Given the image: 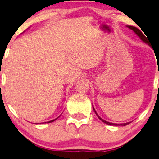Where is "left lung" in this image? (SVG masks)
Wrapping results in <instances>:
<instances>
[{
  "label": "left lung",
  "instance_id": "obj_1",
  "mask_svg": "<svg viewBox=\"0 0 159 159\" xmlns=\"http://www.w3.org/2000/svg\"><path fill=\"white\" fill-rule=\"evenodd\" d=\"M128 28H130V29L131 30H132L134 32V33L138 35V36L139 37V38H141V40H142V41H144V42L145 43H148V41H147V38H146V37L145 36V35L143 34V33H142V31H141L139 29V28H135V27H133V26H127ZM93 109H94V112H95V114L96 115H97V116H98V118H99V119L101 120V121H103L104 123H105V124H107V125H115V126H117V125H121V126H125V125H129V122H128V123H124V124H115V123H111V122H108V121H105V120H103L102 119V118H101V117H99L98 115V114H97V112L95 111V110H94V107H93Z\"/></svg>",
  "mask_w": 159,
  "mask_h": 159
}]
</instances>
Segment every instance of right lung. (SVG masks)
<instances>
[{"instance_id":"obj_1","label":"right lung","mask_w":159,"mask_h":159,"mask_svg":"<svg viewBox=\"0 0 159 159\" xmlns=\"http://www.w3.org/2000/svg\"><path fill=\"white\" fill-rule=\"evenodd\" d=\"M57 118H55V119H54V120H51V121H48V123H51V122H53V121H55L56 119H57Z\"/></svg>"}]
</instances>
